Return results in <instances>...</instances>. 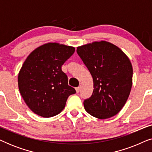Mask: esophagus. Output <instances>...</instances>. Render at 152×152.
<instances>
[{
  "label": "esophagus",
  "instance_id": "1",
  "mask_svg": "<svg viewBox=\"0 0 152 152\" xmlns=\"http://www.w3.org/2000/svg\"><path fill=\"white\" fill-rule=\"evenodd\" d=\"M75 90H76V92L77 93H80V91L81 90V86L77 87V88H75Z\"/></svg>",
  "mask_w": 152,
  "mask_h": 152
}]
</instances>
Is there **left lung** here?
<instances>
[{
    "label": "left lung",
    "instance_id": "obj_1",
    "mask_svg": "<svg viewBox=\"0 0 152 152\" xmlns=\"http://www.w3.org/2000/svg\"><path fill=\"white\" fill-rule=\"evenodd\" d=\"M77 53L93 80L94 90L84 102L85 110L99 119L115 115L125 104L132 89L129 59L119 48L105 41L79 46Z\"/></svg>",
    "mask_w": 152,
    "mask_h": 152
}]
</instances>
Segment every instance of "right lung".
<instances>
[{"label": "right lung", "instance_id": "add662e5", "mask_svg": "<svg viewBox=\"0 0 152 152\" xmlns=\"http://www.w3.org/2000/svg\"><path fill=\"white\" fill-rule=\"evenodd\" d=\"M74 52V47L48 43L34 50L24 61L18 76V88L35 114L43 118L57 115L69 95L76 93L61 70V66Z\"/></svg>", "mask_w": 152, "mask_h": 152}]
</instances>
